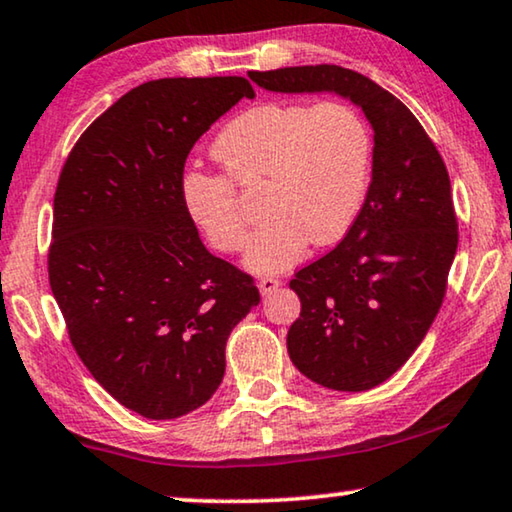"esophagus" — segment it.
<instances>
[{
  "label": "esophagus",
  "instance_id": "obj_1",
  "mask_svg": "<svg viewBox=\"0 0 512 512\" xmlns=\"http://www.w3.org/2000/svg\"><path fill=\"white\" fill-rule=\"evenodd\" d=\"M282 285V282L278 280V278H262V280H259V292H262L264 296H269V294H273V292H276V289Z\"/></svg>",
  "mask_w": 512,
  "mask_h": 512
}]
</instances>
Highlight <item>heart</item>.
I'll return each mask as SVG.
<instances>
[{
    "label": "heart",
    "instance_id": "heart-1",
    "mask_svg": "<svg viewBox=\"0 0 512 512\" xmlns=\"http://www.w3.org/2000/svg\"><path fill=\"white\" fill-rule=\"evenodd\" d=\"M211 156L228 174L183 172V209L220 253L246 243V223L234 183L264 179L266 223L248 243L246 264L257 276L301 262L310 243L345 236L368 188L372 142L361 114L347 103H257L218 133Z\"/></svg>",
    "mask_w": 512,
    "mask_h": 512
}]
</instances>
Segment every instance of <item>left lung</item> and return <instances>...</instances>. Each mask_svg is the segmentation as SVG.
Wrapping results in <instances>:
<instances>
[{
    "instance_id": "8db88e82",
    "label": "left lung",
    "mask_w": 512,
    "mask_h": 512,
    "mask_svg": "<svg viewBox=\"0 0 512 512\" xmlns=\"http://www.w3.org/2000/svg\"><path fill=\"white\" fill-rule=\"evenodd\" d=\"M276 94H333L372 128V179L354 225L289 287L301 317L287 352L305 377L333 391H368L393 377L437 317L457 250L451 181L407 105L342 66L248 73Z\"/></svg>"
}]
</instances>
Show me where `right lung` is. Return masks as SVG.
Wrapping results in <instances>:
<instances>
[{
  "label": "right lung",
  "mask_w": 512,
  "mask_h": 512,
  "mask_svg": "<svg viewBox=\"0 0 512 512\" xmlns=\"http://www.w3.org/2000/svg\"><path fill=\"white\" fill-rule=\"evenodd\" d=\"M255 91L246 78L149 80L91 124L55 193L50 287L75 352L114 400L151 421L202 407L225 345L259 303L183 209L193 144Z\"/></svg>",
  "instance_id": "obj_1"
}]
</instances>
